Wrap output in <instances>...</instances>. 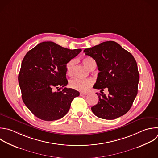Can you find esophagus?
<instances>
[{
  "instance_id": "esophagus-1",
  "label": "esophagus",
  "mask_w": 158,
  "mask_h": 158,
  "mask_svg": "<svg viewBox=\"0 0 158 158\" xmlns=\"http://www.w3.org/2000/svg\"><path fill=\"white\" fill-rule=\"evenodd\" d=\"M80 96H86V95H87V94H88V93H80Z\"/></svg>"
}]
</instances>
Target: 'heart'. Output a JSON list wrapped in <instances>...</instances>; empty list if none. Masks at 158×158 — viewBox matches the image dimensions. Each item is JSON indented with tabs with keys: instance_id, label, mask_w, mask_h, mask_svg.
<instances>
[{
	"instance_id": "obj_1",
	"label": "heart",
	"mask_w": 158,
	"mask_h": 158,
	"mask_svg": "<svg viewBox=\"0 0 158 158\" xmlns=\"http://www.w3.org/2000/svg\"><path fill=\"white\" fill-rule=\"evenodd\" d=\"M83 64L89 70L96 67L95 60L89 57H85L83 59ZM77 63V60L72 59L70 60L65 65L66 72L69 75H72L73 73L74 68ZM93 84V80L91 78L83 79L80 78H73L69 81V86L71 88L79 91H85Z\"/></svg>"
}]
</instances>
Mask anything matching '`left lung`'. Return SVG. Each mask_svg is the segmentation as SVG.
<instances>
[{
	"label": "left lung",
	"instance_id": "left-lung-1",
	"mask_svg": "<svg viewBox=\"0 0 158 158\" xmlns=\"http://www.w3.org/2000/svg\"><path fill=\"white\" fill-rule=\"evenodd\" d=\"M86 55L95 60L99 72L93 88L98 103L91 107L97 117L113 120L125 114L131 108L138 93L139 75L133 56L115 41L103 42L85 49ZM107 87L109 94L102 91Z\"/></svg>",
	"mask_w": 158,
	"mask_h": 158
}]
</instances>
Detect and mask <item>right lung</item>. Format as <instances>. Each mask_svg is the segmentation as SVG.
Segmentation results:
<instances>
[{
    "mask_svg": "<svg viewBox=\"0 0 158 158\" xmlns=\"http://www.w3.org/2000/svg\"><path fill=\"white\" fill-rule=\"evenodd\" d=\"M81 49L71 50L51 41L43 42L24 57L19 83L23 102L38 118L53 121L65 116L78 91L67 88L66 64ZM58 90L63 89L60 92Z\"/></svg>",
    "mask_w": 158,
    "mask_h": 158,
    "instance_id": "obj_1",
    "label": "right lung"
}]
</instances>
